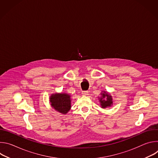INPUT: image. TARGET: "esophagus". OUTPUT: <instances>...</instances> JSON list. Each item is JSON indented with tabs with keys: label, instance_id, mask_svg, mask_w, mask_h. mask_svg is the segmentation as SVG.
Here are the masks:
<instances>
[{
	"label": "esophagus",
	"instance_id": "34e87169",
	"mask_svg": "<svg viewBox=\"0 0 158 158\" xmlns=\"http://www.w3.org/2000/svg\"><path fill=\"white\" fill-rule=\"evenodd\" d=\"M82 94L83 96H87L88 94V91H82Z\"/></svg>",
	"mask_w": 158,
	"mask_h": 158
}]
</instances>
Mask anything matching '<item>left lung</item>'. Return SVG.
I'll list each match as a JSON object with an SVG mask.
<instances>
[{
    "instance_id": "obj_1",
    "label": "left lung",
    "mask_w": 158,
    "mask_h": 158,
    "mask_svg": "<svg viewBox=\"0 0 158 158\" xmlns=\"http://www.w3.org/2000/svg\"><path fill=\"white\" fill-rule=\"evenodd\" d=\"M100 94L101 96L98 97V99L99 101L101 108L106 109L107 107H110L113 105V99H112V96L108 92L102 91Z\"/></svg>"
}]
</instances>
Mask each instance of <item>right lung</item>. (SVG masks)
Returning a JSON list of instances; mask_svg holds the SVG:
<instances>
[{
	"instance_id": "right-lung-1",
	"label": "right lung",
	"mask_w": 158,
	"mask_h": 158,
	"mask_svg": "<svg viewBox=\"0 0 158 158\" xmlns=\"http://www.w3.org/2000/svg\"><path fill=\"white\" fill-rule=\"evenodd\" d=\"M49 101L51 107L62 114H66L71 108V95L65 93L52 94Z\"/></svg>"
}]
</instances>
